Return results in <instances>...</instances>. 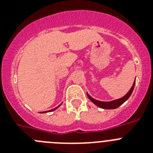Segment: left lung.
I'll use <instances>...</instances> for the list:
<instances>
[{"label": "left lung", "instance_id": "left-lung-1", "mask_svg": "<svg viewBox=\"0 0 153 153\" xmlns=\"http://www.w3.org/2000/svg\"><path fill=\"white\" fill-rule=\"evenodd\" d=\"M136 82V81H135ZM135 82L133 83L132 84V87H131L130 90H129V92L126 94L124 97H123L122 98H120L118 100H115L113 101H109V102H102V101H100V100H97L95 99H93V97H90L88 93H86L87 94V97L88 98L90 99V100L92 101L93 103L95 104L96 106H99V107L102 108V109H117L118 108L119 106H121L124 102L128 100L129 98V97L131 96L132 94V91H133V89H134V86H135Z\"/></svg>", "mask_w": 153, "mask_h": 153}]
</instances>
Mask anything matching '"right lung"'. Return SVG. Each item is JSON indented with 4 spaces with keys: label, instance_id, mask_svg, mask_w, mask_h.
<instances>
[{
    "label": "right lung",
    "instance_id": "add662e5",
    "mask_svg": "<svg viewBox=\"0 0 153 153\" xmlns=\"http://www.w3.org/2000/svg\"><path fill=\"white\" fill-rule=\"evenodd\" d=\"M62 104V103H61ZM61 104H60V105H61ZM60 105H59V106H57V107H56V108H54V109H51V110H48V111H45V112H41V113H47V112H52V111H53V110H55V109H57L58 107H59V106H60Z\"/></svg>",
    "mask_w": 153,
    "mask_h": 153
}]
</instances>
